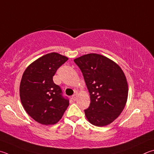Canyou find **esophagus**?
Wrapping results in <instances>:
<instances>
[{"label":"esophagus","mask_w":154,"mask_h":154,"mask_svg":"<svg viewBox=\"0 0 154 154\" xmlns=\"http://www.w3.org/2000/svg\"><path fill=\"white\" fill-rule=\"evenodd\" d=\"M77 94H74V95H72V96L71 98H72V100H74V101H75V100H77Z\"/></svg>","instance_id":"34e87169"}]
</instances>
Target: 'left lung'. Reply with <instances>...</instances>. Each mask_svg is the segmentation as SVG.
<instances>
[{
    "label": "left lung",
    "instance_id": "1",
    "mask_svg": "<svg viewBox=\"0 0 154 154\" xmlns=\"http://www.w3.org/2000/svg\"><path fill=\"white\" fill-rule=\"evenodd\" d=\"M82 72L91 102L85 110L89 122L104 127L122 112L128 96L127 79L121 67L97 54L83 55L74 60Z\"/></svg>",
    "mask_w": 154,
    "mask_h": 154
}]
</instances>
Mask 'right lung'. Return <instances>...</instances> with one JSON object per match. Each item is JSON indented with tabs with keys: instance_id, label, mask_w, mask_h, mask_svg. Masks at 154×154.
<instances>
[{
	"instance_id": "1",
	"label": "right lung",
	"mask_w": 154,
	"mask_h": 154,
	"mask_svg": "<svg viewBox=\"0 0 154 154\" xmlns=\"http://www.w3.org/2000/svg\"><path fill=\"white\" fill-rule=\"evenodd\" d=\"M67 60L58 53H49L35 60L23 72L19 89L21 101L27 113L39 123H57L68 107V97L53 82L57 69Z\"/></svg>"
}]
</instances>
